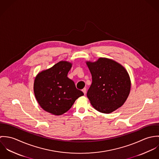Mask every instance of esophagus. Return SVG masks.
<instances>
[{
	"instance_id": "1",
	"label": "esophagus",
	"mask_w": 159,
	"mask_h": 159,
	"mask_svg": "<svg viewBox=\"0 0 159 159\" xmlns=\"http://www.w3.org/2000/svg\"><path fill=\"white\" fill-rule=\"evenodd\" d=\"M82 91H83V92L84 93V95L86 93V88H84V89L82 90Z\"/></svg>"
}]
</instances>
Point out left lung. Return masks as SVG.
<instances>
[{
    "instance_id": "8db88e82",
    "label": "left lung",
    "mask_w": 159,
    "mask_h": 159,
    "mask_svg": "<svg viewBox=\"0 0 159 159\" xmlns=\"http://www.w3.org/2000/svg\"><path fill=\"white\" fill-rule=\"evenodd\" d=\"M86 63L92 80L87 92L92 106L105 114L111 113L122 107L131 88V81L127 70L119 63L106 57Z\"/></svg>"
}]
</instances>
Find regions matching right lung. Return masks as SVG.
Returning <instances> with one entry per match:
<instances>
[{"label":"right lung","instance_id":"add662e5","mask_svg":"<svg viewBox=\"0 0 159 159\" xmlns=\"http://www.w3.org/2000/svg\"><path fill=\"white\" fill-rule=\"evenodd\" d=\"M72 63L62 61L39 72L35 78L34 92L41 108L60 116L68 111L75 100L84 95L67 77Z\"/></svg>","mask_w":159,"mask_h":159}]
</instances>
